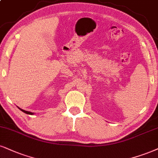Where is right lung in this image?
Here are the masks:
<instances>
[{"label": "right lung", "mask_w": 158, "mask_h": 158, "mask_svg": "<svg viewBox=\"0 0 158 158\" xmlns=\"http://www.w3.org/2000/svg\"><path fill=\"white\" fill-rule=\"evenodd\" d=\"M19 108L20 110H22L23 112H24V113H25V114H30V115L34 114V113H31V112H30V111H26V110H23V109H21V108Z\"/></svg>", "instance_id": "add662e5"}]
</instances>
